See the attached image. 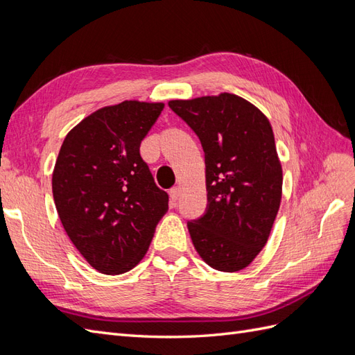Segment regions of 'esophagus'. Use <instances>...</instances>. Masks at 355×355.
<instances>
[{
	"label": "esophagus",
	"instance_id": "1",
	"mask_svg": "<svg viewBox=\"0 0 355 355\" xmlns=\"http://www.w3.org/2000/svg\"><path fill=\"white\" fill-rule=\"evenodd\" d=\"M168 194H170V198H171V200L176 201V200L179 198V196H180V188H179V187L171 188V189H170V192H168Z\"/></svg>",
	"mask_w": 355,
	"mask_h": 355
}]
</instances>
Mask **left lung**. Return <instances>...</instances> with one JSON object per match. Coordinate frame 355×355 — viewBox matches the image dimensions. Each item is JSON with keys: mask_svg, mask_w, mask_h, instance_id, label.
I'll list each match as a JSON object with an SVG mask.
<instances>
[{"mask_svg": "<svg viewBox=\"0 0 355 355\" xmlns=\"http://www.w3.org/2000/svg\"><path fill=\"white\" fill-rule=\"evenodd\" d=\"M198 136L206 161L207 209L188 230L202 261L218 271L249 266L280 209L283 170L268 118L231 93L170 101Z\"/></svg>", "mask_w": 355, "mask_h": 355, "instance_id": "1", "label": "left lung"}]
</instances>
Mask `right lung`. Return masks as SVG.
<instances>
[{"label": "right lung", "mask_w": 355, "mask_h": 355, "mask_svg": "<svg viewBox=\"0 0 355 355\" xmlns=\"http://www.w3.org/2000/svg\"><path fill=\"white\" fill-rule=\"evenodd\" d=\"M164 103L124 101L67 135L53 170V198L68 237L94 270L116 275L142 261L168 209L141 157Z\"/></svg>", "instance_id": "right-lung-1"}]
</instances>
